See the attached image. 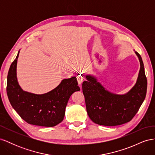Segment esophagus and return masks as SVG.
I'll list each match as a JSON object with an SVG mask.
<instances>
[{
	"instance_id": "34e87169",
	"label": "esophagus",
	"mask_w": 155,
	"mask_h": 155,
	"mask_svg": "<svg viewBox=\"0 0 155 155\" xmlns=\"http://www.w3.org/2000/svg\"><path fill=\"white\" fill-rule=\"evenodd\" d=\"M77 80H78V84L79 85H81L83 80H84V78L83 77L81 76V75H79V76H77Z\"/></svg>"
}]
</instances>
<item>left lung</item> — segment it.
<instances>
[{"instance_id": "8db88e82", "label": "left lung", "mask_w": 155, "mask_h": 155, "mask_svg": "<svg viewBox=\"0 0 155 155\" xmlns=\"http://www.w3.org/2000/svg\"><path fill=\"white\" fill-rule=\"evenodd\" d=\"M138 58L140 68L135 85L124 94L111 92L98 81L96 76L86 75L82 89L87 112L94 123L100 125L116 126L127 123L137 113L147 92V81L143 61Z\"/></svg>"}]
</instances>
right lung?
Masks as SVG:
<instances>
[{
  "label": "right lung",
  "instance_id": "right-lung-1",
  "mask_svg": "<svg viewBox=\"0 0 155 155\" xmlns=\"http://www.w3.org/2000/svg\"><path fill=\"white\" fill-rule=\"evenodd\" d=\"M19 51L11 64L7 77L6 91L9 101L28 124L48 127L57 125L63 120L70 96L74 92L80 91L76 78L64 79L53 90L42 94L23 91L17 78Z\"/></svg>",
  "mask_w": 155,
  "mask_h": 155
}]
</instances>
